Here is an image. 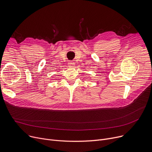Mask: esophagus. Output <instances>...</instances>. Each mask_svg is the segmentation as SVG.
<instances>
[{"instance_id":"esophagus-1","label":"esophagus","mask_w":152,"mask_h":152,"mask_svg":"<svg viewBox=\"0 0 152 152\" xmlns=\"http://www.w3.org/2000/svg\"><path fill=\"white\" fill-rule=\"evenodd\" d=\"M69 67H74L75 66V62L73 61H71L69 62Z\"/></svg>"}]
</instances>
